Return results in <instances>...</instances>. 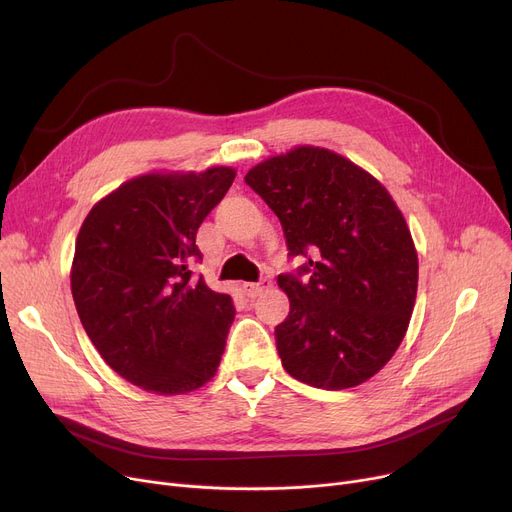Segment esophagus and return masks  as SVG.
Returning a JSON list of instances; mask_svg holds the SVG:
<instances>
[{"label": "esophagus", "mask_w": 512, "mask_h": 512, "mask_svg": "<svg viewBox=\"0 0 512 512\" xmlns=\"http://www.w3.org/2000/svg\"><path fill=\"white\" fill-rule=\"evenodd\" d=\"M270 287V279H262L258 283H244V293L248 297H258L260 293H264Z\"/></svg>", "instance_id": "obj_1"}]
</instances>
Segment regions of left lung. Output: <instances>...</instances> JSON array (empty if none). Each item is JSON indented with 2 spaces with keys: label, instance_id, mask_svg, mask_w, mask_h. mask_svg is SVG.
Here are the masks:
<instances>
[{
  "label": "left lung",
  "instance_id": "obj_1",
  "mask_svg": "<svg viewBox=\"0 0 512 512\" xmlns=\"http://www.w3.org/2000/svg\"><path fill=\"white\" fill-rule=\"evenodd\" d=\"M246 184L279 217L289 256L308 258L277 279L289 297L275 330L283 368L324 390L370 380L399 349L417 295V250L397 202L372 173L312 144L258 163Z\"/></svg>",
  "mask_w": 512,
  "mask_h": 512
}]
</instances>
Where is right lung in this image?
Wrapping results in <instances>:
<instances>
[{"mask_svg": "<svg viewBox=\"0 0 512 512\" xmlns=\"http://www.w3.org/2000/svg\"><path fill=\"white\" fill-rule=\"evenodd\" d=\"M233 167L150 171L128 179L86 215L70 285L101 357L148 393L173 397L215 376L231 297L194 279L196 233L235 179Z\"/></svg>", "mask_w": 512, "mask_h": 512, "instance_id": "right-lung-1", "label": "right lung"}]
</instances>
